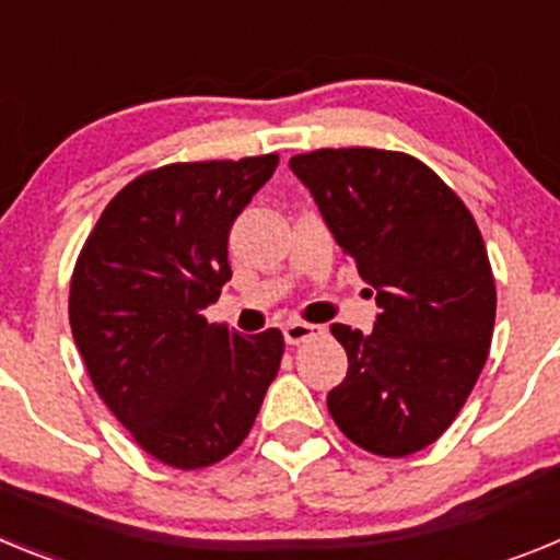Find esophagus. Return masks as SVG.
<instances>
[{
    "label": "esophagus",
    "instance_id": "esophagus-1",
    "mask_svg": "<svg viewBox=\"0 0 560 560\" xmlns=\"http://www.w3.org/2000/svg\"><path fill=\"white\" fill-rule=\"evenodd\" d=\"M283 336L289 345H300V341H308L311 336H319V328L316 325H308V323H300V319H294V323H285L283 325Z\"/></svg>",
    "mask_w": 560,
    "mask_h": 560
}]
</instances>
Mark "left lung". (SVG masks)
Wrapping results in <instances>:
<instances>
[{"mask_svg":"<svg viewBox=\"0 0 560 560\" xmlns=\"http://www.w3.org/2000/svg\"><path fill=\"white\" fill-rule=\"evenodd\" d=\"M289 167L381 308L373 334L330 325L348 353L328 393L336 427L381 457L420 452L452 427L491 348L497 285L477 221L407 153L319 148Z\"/></svg>","mask_w":560,"mask_h":560,"instance_id":"8db88e82","label":"left lung"}]
</instances>
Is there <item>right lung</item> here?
Masks as SVG:
<instances>
[{
  "mask_svg": "<svg viewBox=\"0 0 560 560\" xmlns=\"http://www.w3.org/2000/svg\"><path fill=\"white\" fill-rule=\"evenodd\" d=\"M275 167L266 153L142 173L75 264L69 325L89 378L131 438L182 471L244 443L280 370V330L241 336L205 319L232 277V224Z\"/></svg>",
  "mask_w": 560,
  "mask_h": 560,
  "instance_id": "right-lung-1",
  "label": "right lung"
}]
</instances>
